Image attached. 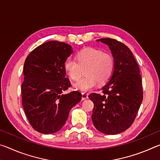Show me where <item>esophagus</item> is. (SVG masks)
Masks as SVG:
<instances>
[{
    "label": "esophagus",
    "mask_w": 160,
    "mask_h": 160,
    "mask_svg": "<svg viewBox=\"0 0 160 160\" xmlns=\"http://www.w3.org/2000/svg\"><path fill=\"white\" fill-rule=\"evenodd\" d=\"M88 99V94L82 93V100H85V99Z\"/></svg>",
    "instance_id": "1"
}]
</instances>
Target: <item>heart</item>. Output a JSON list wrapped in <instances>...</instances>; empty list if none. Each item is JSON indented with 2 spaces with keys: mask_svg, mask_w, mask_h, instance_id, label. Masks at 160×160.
Returning a JSON list of instances; mask_svg holds the SVG:
<instances>
[{
  "mask_svg": "<svg viewBox=\"0 0 160 160\" xmlns=\"http://www.w3.org/2000/svg\"><path fill=\"white\" fill-rule=\"evenodd\" d=\"M76 60L67 58L63 67L67 75L72 80H78L85 70V77L75 83L73 88L86 92L99 85L106 83L114 70L115 60L109 53L93 48H86L76 55Z\"/></svg>",
  "mask_w": 160,
  "mask_h": 160,
  "instance_id": "b5f03b06",
  "label": "heart"
}]
</instances>
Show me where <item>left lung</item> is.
Masks as SVG:
<instances>
[{"instance_id":"left-lung-1","label":"left lung","mask_w":160,"mask_h":160,"mask_svg":"<svg viewBox=\"0 0 160 160\" xmlns=\"http://www.w3.org/2000/svg\"><path fill=\"white\" fill-rule=\"evenodd\" d=\"M97 42L109 47L115 66L102 88V94L89 95L94 103L92 120L102 133L116 135L128 129L136 117L143 98L141 75L133 54L125 44L110 38Z\"/></svg>"}]
</instances>
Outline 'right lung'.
I'll list each match as a JSON object with an SVG mask.
<instances>
[{
  "label": "right lung",
  "instance_id": "add662e5",
  "mask_svg": "<svg viewBox=\"0 0 160 160\" xmlns=\"http://www.w3.org/2000/svg\"><path fill=\"white\" fill-rule=\"evenodd\" d=\"M72 52L70 45L50 41L34 48L25 61L23 109L31 126L41 133L60 131L70 109L82 99L78 91L63 94L70 86L63 64Z\"/></svg>",
  "mask_w": 160,
  "mask_h": 160
}]
</instances>
